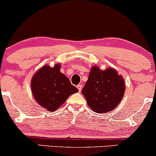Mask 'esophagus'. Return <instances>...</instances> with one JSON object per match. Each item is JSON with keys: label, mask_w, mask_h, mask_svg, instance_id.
<instances>
[{"label": "esophagus", "mask_w": 156, "mask_h": 156, "mask_svg": "<svg viewBox=\"0 0 156 156\" xmlns=\"http://www.w3.org/2000/svg\"><path fill=\"white\" fill-rule=\"evenodd\" d=\"M77 88H78V90H79V92H80L82 89V85L81 84H78V85H77Z\"/></svg>", "instance_id": "obj_1"}]
</instances>
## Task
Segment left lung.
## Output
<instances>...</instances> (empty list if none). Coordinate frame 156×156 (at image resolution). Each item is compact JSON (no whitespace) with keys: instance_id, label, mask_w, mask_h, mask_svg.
<instances>
[{"instance_id":"8db88e82","label":"left lung","mask_w":156,"mask_h":156,"mask_svg":"<svg viewBox=\"0 0 156 156\" xmlns=\"http://www.w3.org/2000/svg\"><path fill=\"white\" fill-rule=\"evenodd\" d=\"M125 85L122 77L112 68L101 70L92 67L81 92L89 106L94 112L105 113L115 108L124 95Z\"/></svg>"}]
</instances>
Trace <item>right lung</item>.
<instances>
[{"label": "right lung", "instance_id": "add662e5", "mask_svg": "<svg viewBox=\"0 0 156 156\" xmlns=\"http://www.w3.org/2000/svg\"><path fill=\"white\" fill-rule=\"evenodd\" d=\"M31 90L37 103L50 112H54L69 96L78 92L60 72V64L54 67L45 65L37 71L31 80Z\"/></svg>", "mask_w": 156, "mask_h": 156}]
</instances>
